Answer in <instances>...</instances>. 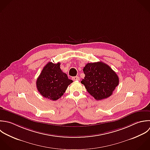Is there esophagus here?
<instances>
[{"label": "esophagus", "instance_id": "34e87169", "mask_svg": "<svg viewBox=\"0 0 150 150\" xmlns=\"http://www.w3.org/2000/svg\"><path fill=\"white\" fill-rule=\"evenodd\" d=\"M72 80L73 81H79L80 80V78L79 77V76H74V77H72Z\"/></svg>", "mask_w": 150, "mask_h": 150}]
</instances>
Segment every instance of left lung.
Wrapping results in <instances>:
<instances>
[{"mask_svg": "<svg viewBox=\"0 0 150 150\" xmlns=\"http://www.w3.org/2000/svg\"><path fill=\"white\" fill-rule=\"evenodd\" d=\"M83 71L85 76L81 82L97 100L110 96L119 83L116 73L101 61L88 63Z\"/></svg>", "mask_w": 150, "mask_h": 150, "instance_id": "8db88e82", "label": "left lung"}]
</instances>
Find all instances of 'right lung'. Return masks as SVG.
Returning <instances> with one entry per match:
<instances>
[{
	"label": "right lung",
	"instance_id": "right-lung-1",
	"mask_svg": "<svg viewBox=\"0 0 150 150\" xmlns=\"http://www.w3.org/2000/svg\"><path fill=\"white\" fill-rule=\"evenodd\" d=\"M60 63L49 62L42 69L36 81L40 93L45 98L56 100L65 93L69 85L73 81L60 68Z\"/></svg>",
	"mask_w": 150,
	"mask_h": 150
}]
</instances>
